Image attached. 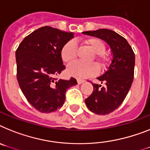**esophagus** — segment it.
Returning a JSON list of instances; mask_svg holds the SVG:
<instances>
[{"instance_id": "obj_1", "label": "esophagus", "mask_w": 150, "mask_h": 150, "mask_svg": "<svg viewBox=\"0 0 150 150\" xmlns=\"http://www.w3.org/2000/svg\"><path fill=\"white\" fill-rule=\"evenodd\" d=\"M77 81H78V84H79V85H81V84H82V83L85 82V81H84V80H81V79H78Z\"/></svg>"}]
</instances>
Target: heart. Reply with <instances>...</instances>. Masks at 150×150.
<instances>
[{"label": "heart", "instance_id": "heart-1", "mask_svg": "<svg viewBox=\"0 0 150 150\" xmlns=\"http://www.w3.org/2000/svg\"><path fill=\"white\" fill-rule=\"evenodd\" d=\"M85 43L87 44L93 50L94 53L97 54L96 59L97 61L98 62L99 65L103 68L106 67L109 63L110 58L107 54L104 53L106 49L105 44L100 40L96 38L85 40ZM76 52H77L76 44L73 41H69L66 42L62 49V59L65 62L69 63L75 59ZM98 71V66L95 63L86 64L82 63L81 62H75L70 64L67 69V72L69 75L79 79H86L96 75Z\"/></svg>", "mask_w": 150, "mask_h": 150}]
</instances>
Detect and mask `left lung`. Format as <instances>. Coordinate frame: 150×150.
Returning <instances> with one entry per match:
<instances>
[{
    "mask_svg": "<svg viewBox=\"0 0 150 150\" xmlns=\"http://www.w3.org/2000/svg\"><path fill=\"white\" fill-rule=\"evenodd\" d=\"M83 33L104 40L111 51V62L107 71L97 78L104 86L93 84L92 94L85 99L91 111L105 115L120 107L128 94L133 80L135 55L127 40L113 30L100 29Z\"/></svg>",
    "mask_w": 150,
    "mask_h": 150,
    "instance_id": "obj_1",
    "label": "left lung"
}]
</instances>
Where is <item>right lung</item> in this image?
Masks as SVG:
<instances>
[{
    "instance_id": "obj_1",
    "label": "right lung",
    "mask_w": 150,
    "mask_h": 150,
    "mask_svg": "<svg viewBox=\"0 0 150 150\" xmlns=\"http://www.w3.org/2000/svg\"><path fill=\"white\" fill-rule=\"evenodd\" d=\"M74 37L73 33L43 26L31 33L16 51L17 77L26 100L42 113H51L65 103V92L77 81L57 79L65 69L61 50Z\"/></svg>"
}]
</instances>
